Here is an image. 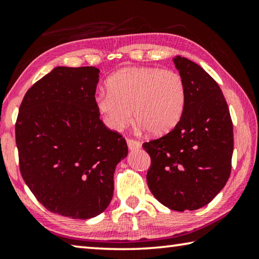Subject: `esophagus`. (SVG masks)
I'll list each match as a JSON object with an SVG mask.
<instances>
[{
    "label": "esophagus",
    "mask_w": 259,
    "mask_h": 259,
    "mask_svg": "<svg viewBox=\"0 0 259 259\" xmlns=\"http://www.w3.org/2000/svg\"><path fill=\"white\" fill-rule=\"evenodd\" d=\"M126 144H128L129 150H138L142 147L141 142H138L136 139H133V138L126 139Z\"/></svg>",
    "instance_id": "esophagus-1"
}]
</instances>
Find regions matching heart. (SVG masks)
I'll list each match as a JSON object with an SVG mask.
<instances>
[{
  "instance_id": "obj_1",
  "label": "heart",
  "mask_w": 259,
  "mask_h": 259,
  "mask_svg": "<svg viewBox=\"0 0 259 259\" xmlns=\"http://www.w3.org/2000/svg\"><path fill=\"white\" fill-rule=\"evenodd\" d=\"M108 91L96 96L105 124L117 131L135 120L154 136L166 134L181 120L187 89L179 72L155 67H130L107 80Z\"/></svg>"
}]
</instances>
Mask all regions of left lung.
I'll use <instances>...</instances> for the list:
<instances>
[{"instance_id": "1", "label": "left lung", "mask_w": 259, "mask_h": 259, "mask_svg": "<svg viewBox=\"0 0 259 259\" xmlns=\"http://www.w3.org/2000/svg\"><path fill=\"white\" fill-rule=\"evenodd\" d=\"M173 61L186 84V108L173 130L143 144L151 157L146 180L168 208L194 211L210 203L228 181L233 122L218 83L186 57Z\"/></svg>"}]
</instances>
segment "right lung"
Instances as JSON below:
<instances>
[{
	"label": "right lung",
	"instance_id": "right-lung-1",
	"mask_svg": "<svg viewBox=\"0 0 259 259\" xmlns=\"http://www.w3.org/2000/svg\"><path fill=\"white\" fill-rule=\"evenodd\" d=\"M100 70L57 67L28 89L16 122L19 169L48 211L72 219L104 212L114 171L128 154L125 139L100 120Z\"/></svg>",
	"mask_w": 259,
	"mask_h": 259
}]
</instances>
